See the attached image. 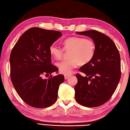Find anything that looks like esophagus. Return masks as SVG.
<instances>
[{"label":"esophagus","instance_id":"esophagus-1","mask_svg":"<svg viewBox=\"0 0 130 130\" xmlns=\"http://www.w3.org/2000/svg\"><path fill=\"white\" fill-rule=\"evenodd\" d=\"M70 76V75H69V74H65V75H64L65 79V80H67V79L69 78Z\"/></svg>","mask_w":130,"mask_h":130}]
</instances>
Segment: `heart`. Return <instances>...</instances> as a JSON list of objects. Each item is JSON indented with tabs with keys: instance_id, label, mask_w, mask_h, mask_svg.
I'll return each instance as SVG.
<instances>
[{
	"instance_id": "1",
	"label": "heart",
	"mask_w": 130,
	"mask_h": 130,
	"mask_svg": "<svg viewBox=\"0 0 130 130\" xmlns=\"http://www.w3.org/2000/svg\"><path fill=\"white\" fill-rule=\"evenodd\" d=\"M62 45L63 49L54 44L50 45L49 53L55 59L60 60L63 54V50L70 51V59L57 63L60 72L65 74L71 73L72 70L77 67L80 63L85 65L89 62L95 53V45L90 39L78 37H70L63 41Z\"/></svg>"
}]
</instances>
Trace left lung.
Returning a JSON list of instances; mask_svg holds the SVG:
<instances>
[{
    "label": "left lung",
    "instance_id": "left-lung-1",
    "mask_svg": "<svg viewBox=\"0 0 130 130\" xmlns=\"http://www.w3.org/2000/svg\"><path fill=\"white\" fill-rule=\"evenodd\" d=\"M93 41L95 53L92 60L79 70L74 87L76 102L88 107L100 106L108 101L117 88L121 76L120 57L113 41L96 30L76 32Z\"/></svg>",
    "mask_w": 130,
    "mask_h": 130
}]
</instances>
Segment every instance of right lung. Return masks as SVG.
<instances>
[{"label":"right lung","instance_id":"add662e5","mask_svg":"<svg viewBox=\"0 0 130 130\" xmlns=\"http://www.w3.org/2000/svg\"><path fill=\"white\" fill-rule=\"evenodd\" d=\"M62 34L60 31L39 27L29 28L22 35L11 53V79L15 90L26 104L46 108L57 100L59 86L64 81L63 74L43 78L56 72L51 63L49 47Z\"/></svg>","mask_w":130,"mask_h":130}]
</instances>
